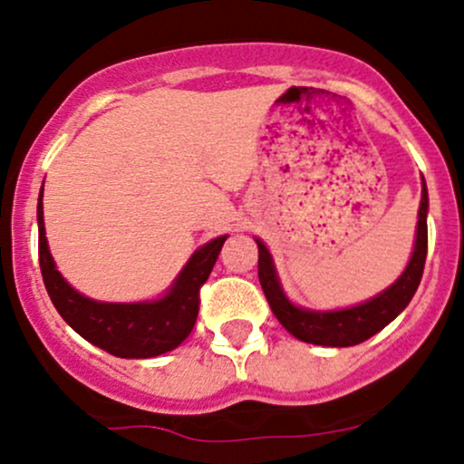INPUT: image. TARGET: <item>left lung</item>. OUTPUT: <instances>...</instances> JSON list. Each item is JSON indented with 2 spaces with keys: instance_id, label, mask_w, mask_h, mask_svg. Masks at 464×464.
<instances>
[{
  "instance_id": "obj_1",
  "label": "left lung",
  "mask_w": 464,
  "mask_h": 464,
  "mask_svg": "<svg viewBox=\"0 0 464 464\" xmlns=\"http://www.w3.org/2000/svg\"><path fill=\"white\" fill-rule=\"evenodd\" d=\"M255 242L259 246V284L264 287V295L276 321L303 343L321 344V347H353V344L364 343L371 335L382 332L391 321H395L417 292L420 276H423L425 255H428V188L423 180L417 239H414L412 257H410L406 270L391 287H386L384 292L362 305L335 312H314L296 307L281 290L268 248L264 246L262 239H255Z\"/></svg>"
}]
</instances>
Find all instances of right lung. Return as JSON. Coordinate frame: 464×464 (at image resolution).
<instances>
[{"label":"right lung","mask_w":464,"mask_h":464,"mask_svg":"<svg viewBox=\"0 0 464 464\" xmlns=\"http://www.w3.org/2000/svg\"><path fill=\"white\" fill-rule=\"evenodd\" d=\"M44 189L39 196V264L52 303L73 332L117 358H154L177 349L198 318L200 287L209 279L227 236L200 246L180 270L163 299L150 303H102L73 290L56 270L47 248L44 225Z\"/></svg>","instance_id":"1"}]
</instances>
